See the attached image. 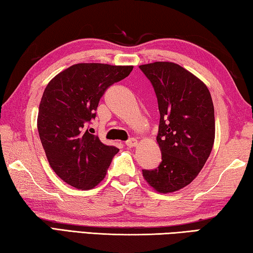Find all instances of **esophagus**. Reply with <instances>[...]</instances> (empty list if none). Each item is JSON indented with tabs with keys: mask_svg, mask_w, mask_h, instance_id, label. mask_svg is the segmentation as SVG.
Here are the masks:
<instances>
[{
	"mask_svg": "<svg viewBox=\"0 0 253 253\" xmlns=\"http://www.w3.org/2000/svg\"><path fill=\"white\" fill-rule=\"evenodd\" d=\"M126 147H129V148H133V147H135L136 144H138V140L134 139V138H131V139H129V140L126 141Z\"/></svg>",
	"mask_w": 253,
	"mask_h": 253,
	"instance_id": "34e87169",
	"label": "esophagus"
}]
</instances>
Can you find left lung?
<instances>
[{"label": "left lung", "mask_w": 253, "mask_h": 253, "mask_svg": "<svg viewBox=\"0 0 253 253\" xmlns=\"http://www.w3.org/2000/svg\"><path fill=\"white\" fill-rule=\"evenodd\" d=\"M152 83L160 123L157 142L162 161L142 170L144 180L160 193L174 192L197 178L214 142L213 102L205 83L173 62L139 66Z\"/></svg>", "instance_id": "8db88e82"}]
</instances>
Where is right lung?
Returning a JSON list of instances; mask_svg holds the SVG:
<instances>
[{"mask_svg":"<svg viewBox=\"0 0 253 253\" xmlns=\"http://www.w3.org/2000/svg\"><path fill=\"white\" fill-rule=\"evenodd\" d=\"M131 65L79 63L55 75L43 92L38 130L53 171L72 187L90 190L104 179L119 149L91 133L106 88L131 73Z\"/></svg>","mask_w":253,"mask_h":253,"instance_id":"right-lung-1","label":"right lung"}]
</instances>
